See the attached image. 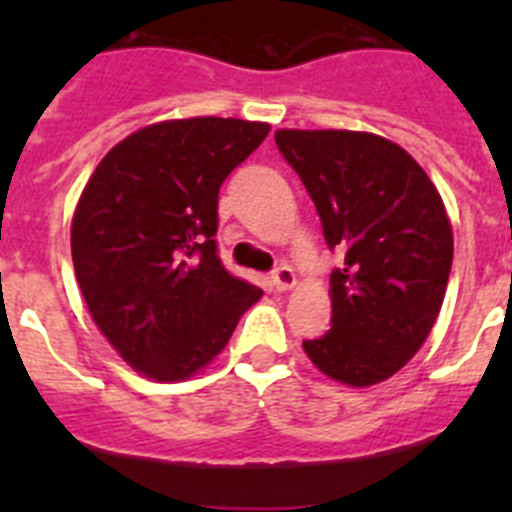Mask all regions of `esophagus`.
I'll list each match as a JSON object with an SVG mask.
<instances>
[{
	"label": "esophagus",
	"mask_w": 512,
	"mask_h": 512,
	"mask_svg": "<svg viewBox=\"0 0 512 512\" xmlns=\"http://www.w3.org/2000/svg\"><path fill=\"white\" fill-rule=\"evenodd\" d=\"M295 271L289 269L287 264H279L277 269L271 271V284H274V287L279 289V292H287V289H292L295 287Z\"/></svg>",
	"instance_id": "1"
}]
</instances>
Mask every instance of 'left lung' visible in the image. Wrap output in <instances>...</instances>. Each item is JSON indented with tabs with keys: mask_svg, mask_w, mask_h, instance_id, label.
<instances>
[{
	"mask_svg": "<svg viewBox=\"0 0 512 512\" xmlns=\"http://www.w3.org/2000/svg\"><path fill=\"white\" fill-rule=\"evenodd\" d=\"M274 140L343 256L330 274V330L302 348L336 382H382L413 359L443 305L454 235L441 194L382 135L277 130Z\"/></svg>",
	"mask_w": 512,
	"mask_h": 512,
	"instance_id": "left-lung-1",
	"label": "left lung"
}]
</instances>
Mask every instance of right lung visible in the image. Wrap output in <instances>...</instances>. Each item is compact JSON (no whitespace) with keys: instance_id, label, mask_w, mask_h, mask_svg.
<instances>
[{"instance_id":"add662e5","label":"right lung","mask_w":512,"mask_h":512,"mask_svg":"<svg viewBox=\"0 0 512 512\" xmlns=\"http://www.w3.org/2000/svg\"><path fill=\"white\" fill-rule=\"evenodd\" d=\"M269 135L266 122L148 125L99 161L76 205L71 256L94 323L156 382L210 364L261 289L217 256V194Z\"/></svg>"}]
</instances>
